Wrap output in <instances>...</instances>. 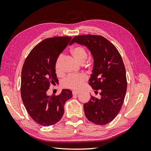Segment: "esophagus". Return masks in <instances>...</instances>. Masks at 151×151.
<instances>
[{
	"label": "esophagus",
	"mask_w": 151,
	"mask_h": 151,
	"mask_svg": "<svg viewBox=\"0 0 151 151\" xmlns=\"http://www.w3.org/2000/svg\"><path fill=\"white\" fill-rule=\"evenodd\" d=\"M81 93V91H74L72 92V94H73V95H78V94H79Z\"/></svg>",
	"instance_id": "obj_1"
}]
</instances>
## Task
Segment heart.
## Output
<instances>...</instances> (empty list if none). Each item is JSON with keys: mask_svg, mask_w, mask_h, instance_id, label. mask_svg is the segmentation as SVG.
Instances as JSON below:
<instances>
[{"mask_svg": "<svg viewBox=\"0 0 151 151\" xmlns=\"http://www.w3.org/2000/svg\"><path fill=\"white\" fill-rule=\"evenodd\" d=\"M70 53L74 60L79 63H84L87 58V52L86 49L82 46H75L70 49ZM62 60V57L59 56L57 58L55 64V69L57 75L61 74L60 70V62ZM86 81V77L84 75L79 74L76 76H70L67 77L63 81V86L66 88H69L72 89H79L84 84Z\"/></svg>", "mask_w": 151, "mask_h": 151, "instance_id": "heart-1", "label": "heart"}]
</instances>
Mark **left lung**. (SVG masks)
<instances>
[{"mask_svg": "<svg viewBox=\"0 0 151 151\" xmlns=\"http://www.w3.org/2000/svg\"><path fill=\"white\" fill-rule=\"evenodd\" d=\"M74 43L91 52L94 65L89 84L95 92L101 90V98L91 96L84 104L85 115L95 124H108L119 113L126 94L127 83L122 58L116 47L101 36H76L70 44Z\"/></svg>", "mask_w": 151, "mask_h": 151, "instance_id": "1", "label": "left lung"}]
</instances>
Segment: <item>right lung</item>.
Segmentation results:
<instances>
[{
	"label": "right lung",
	"instance_id": "right-lung-1",
	"mask_svg": "<svg viewBox=\"0 0 151 151\" xmlns=\"http://www.w3.org/2000/svg\"><path fill=\"white\" fill-rule=\"evenodd\" d=\"M71 38L55 36L45 39L31 50L22 67V102L32 119L41 125L50 126L60 120L65 102L72 97V91L67 89H62L58 96L47 94L50 84L58 83L55 61Z\"/></svg>",
	"mask_w": 151,
	"mask_h": 151
}]
</instances>
